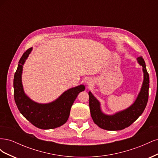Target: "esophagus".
Here are the masks:
<instances>
[{
    "instance_id": "esophagus-1",
    "label": "esophagus",
    "mask_w": 158,
    "mask_h": 158,
    "mask_svg": "<svg viewBox=\"0 0 158 158\" xmlns=\"http://www.w3.org/2000/svg\"><path fill=\"white\" fill-rule=\"evenodd\" d=\"M85 83H86V84H88V85H89V84H92V81H91L90 80H88L85 81Z\"/></svg>"
}]
</instances>
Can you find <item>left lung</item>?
<instances>
[{"mask_svg":"<svg viewBox=\"0 0 158 158\" xmlns=\"http://www.w3.org/2000/svg\"><path fill=\"white\" fill-rule=\"evenodd\" d=\"M137 61L142 66L143 82L137 98L131 106L113 114H108L103 112L99 100L90 91L88 92L91 116L94 123L100 128L107 131L123 130L131 125L144 111L148 99L149 74L142 56L138 57Z\"/></svg>","mask_w":158,"mask_h":158,"instance_id":"1","label":"left lung"}]
</instances>
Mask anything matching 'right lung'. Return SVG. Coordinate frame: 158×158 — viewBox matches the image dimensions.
Returning <instances> with one entry per match:
<instances>
[{"label":"right lung","mask_w":158,"mask_h":158,"mask_svg":"<svg viewBox=\"0 0 158 158\" xmlns=\"http://www.w3.org/2000/svg\"><path fill=\"white\" fill-rule=\"evenodd\" d=\"M32 50V47L27 49L19 60L14 77V100L20 113L33 125L44 130L55 128L67 121L71 107L79 93L85 90V85L70 88L49 103L33 101L25 93L22 80L23 64Z\"/></svg>","instance_id":"add662e5"}]
</instances>
